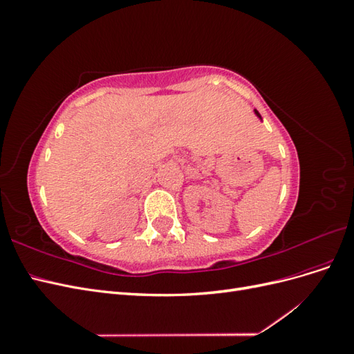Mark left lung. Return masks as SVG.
I'll list each match as a JSON object with an SVG mask.
<instances>
[{
  "label": "left lung",
  "instance_id": "1",
  "mask_svg": "<svg viewBox=\"0 0 354 354\" xmlns=\"http://www.w3.org/2000/svg\"><path fill=\"white\" fill-rule=\"evenodd\" d=\"M255 113H257V116H259V118H261V115H260L259 112H257V111H255Z\"/></svg>",
  "mask_w": 354,
  "mask_h": 354
}]
</instances>
